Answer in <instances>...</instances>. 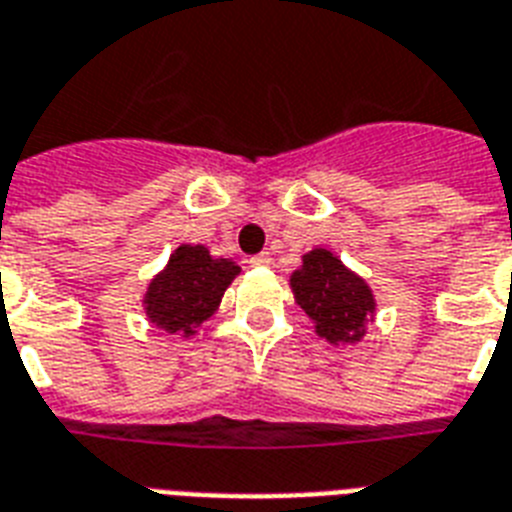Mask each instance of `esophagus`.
Returning <instances> with one entry per match:
<instances>
[{"label": "esophagus", "instance_id": "1", "mask_svg": "<svg viewBox=\"0 0 512 512\" xmlns=\"http://www.w3.org/2000/svg\"><path fill=\"white\" fill-rule=\"evenodd\" d=\"M269 253H256V256H251V267H269Z\"/></svg>", "mask_w": 512, "mask_h": 512}]
</instances>
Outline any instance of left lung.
<instances>
[{
    "mask_svg": "<svg viewBox=\"0 0 512 512\" xmlns=\"http://www.w3.org/2000/svg\"><path fill=\"white\" fill-rule=\"evenodd\" d=\"M290 288L317 335L333 346L362 341L367 322L375 317L370 285L327 248L301 256V267L290 275Z\"/></svg>",
    "mask_w": 512,
    "mask_h": 512,
    "instance_id": "obj_1",
    "label": "left lung"
}]
</instances>
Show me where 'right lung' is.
<instances>
[{
  "mask_svg": "<svg viewBox=\"0 0 512 512\" xmlns=\"http://www.w3.org/2000/svg\"><path fill=\"white\" fill-rule=\"evenodd\" d=\"M237 275L235 261L214 259L206 245H179L147 285V320L166 333L190 338L219 309L224 290Z\"/></svg>",
  "mask_w": 512,
  "mask_h": 512,
  "instance_id": "1",
  "label": "right lung"
}]
</instances>
